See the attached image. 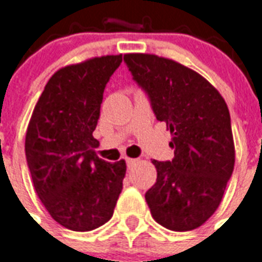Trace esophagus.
I'll return each instance as SVG.
<instances>
[{
	"label": "esophagus",
	"mask_w": 262,
	"mask_h": 262,
	"mask_svg": "<svg viewBox=\"0 0 262 262\" xmlns=\"http://www.w3.org/2000/svg\"><path fill=\"white\" fill-rule=\"evenodd\" d=\"M136 163H137V159H132V158H126L127 167H132V166H135Z\"/></svg>",
	"instance_id": "esophagus-1"
}]
</instances>
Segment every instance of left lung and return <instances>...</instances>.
Segmentation results:
<instances>
[{"label":"left lung","mask_w":262,"mask_h":262,"mask_svg":"<svg viewBox=\"0 0 262 262\" xmlns=\"http://www.w3.org/2000/svg\"><path fill=\"white\" fill-rule=\"evenodd\" d=\"M123 61L171 133V162L152 160L158 177L145 193L152 217L171 231L194 230L215 213L234 170L227 104L207 79L174 59L130 53Z\"/></svg>","instance_id":"8db88e82"}]
</instances>
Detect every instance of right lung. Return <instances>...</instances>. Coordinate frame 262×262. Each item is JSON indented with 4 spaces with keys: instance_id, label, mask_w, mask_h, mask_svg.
I'll use <instances>...</instances> for the list:
<instances>
[{
    "instance_id": "right-lung-1",
    "label": "right lung",
    "mask_w": 262,
    "mask_h": 262,
    "mask_svg": "<svg viewBox=\"0 0 262 262\" xmlns=\"http://www.w3.org/2000/svg\"><path fill=\"white\" fill-rule=\"evenodd\" d=\"M122 54L61 68L47 81L26 135L36 194L53 219L72 231H91L111 219L126 174L125 160L98 158L95 127L103 91Z\"/></svg>"
}]
</instances>
